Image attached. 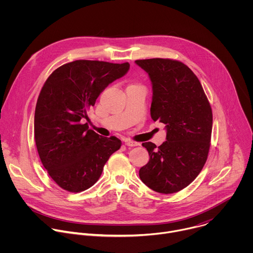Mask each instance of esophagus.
<instances>
[{
	"instance_id": "esophagus-1",
	"label": "esophagus",
	"mask_w": 253,
	"mask_h": 253,
	"mask_svg": "<svg viewBox=\"0 0 253 253\" xmlns=\"http://www.w3.org/2000/svg\"><path fill=\"white\" fill-rule=\"evenodd\" d=\"M125 145L128 146V147H134V146H138L139 144L137 142H134V141H131V140H126Z\"/></svg>"
}]
</instances>
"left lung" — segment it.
<instances>
[{
    "instance_id": "1",
    "label": "left lung",
    "mask_w": 253,
    "mask_h": 253,
    "mask_svg": "<svg viewBox=\"0 0 253 253\" xmlns=\"http://www.w3.org/2000/svg\"><path fill=\"white\" fill-rule=\"evenodd\" d=\"M152 83L150 108L153 121L165 124L166 141L160 146L142 143L149 162L140 168L142 182L152 190L171 194L188 186L202 170L208 156L212 110L193 72L171 59L136 60Z\"/></svg>"
}]
</instances>
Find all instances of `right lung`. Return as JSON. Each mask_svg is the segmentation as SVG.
<instances>
[{"instance_id":"1","label":"right lung","mask_w":253,"mask_h":253,"mask_svg":"<svg viewBox=\"0 0 253 253\" xmlns=\"http://www.w3.org/2000/svg\"><path fill=\"white\" fill-rule=\"evenodd\" d=\"M129 68L127 62L77 60L46 80L36 105L35 142L43 166L64 190L76 193L93 186L121 147L118 138L100 136L82 120L104 89Z\"/></svg>"}]
</instances>
